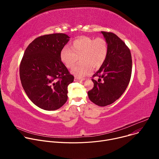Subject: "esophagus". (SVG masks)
I'll use <instances>...</instances> for the list:
<instances>
[{"mask_svg": "<svg viewBox=\"0 0 159 159\" xmlns=\"http://www.w3.org/2000/svg\"><path fill=\"white\" fill-rule=\"evenodd\" d=\"M85 79H81V78H78V77H75L74 80L75 82H82L84 81Z\"/></svg>", "mask_w": 159, "mask_h": 159, "instance_id": "1", "label": "esophagus"}]
</instances>
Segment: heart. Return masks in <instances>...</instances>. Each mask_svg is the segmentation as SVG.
Listing matches in <instances>:
<instances>
[{
    "mask_svg": "<svg viewBox=\"0 0 159 159\" xmlns=\"http://www.w3.org/2000/svg\"><path fill=\"white\" fill-rule=\"evenodd\" d=\"M107 53L108 44L104 38L82 36L71 43L70 49L65 47L61 50L60 59L67 68L72 69L79 57L80 62L72 70V74L81 78L91 74L93 68H100L104 63Z\"/></svg>",
    "mask_w": 159,
    "mask_h": 159,
    "instance_id": "obj_1",
    "label": "heart"
}]
</instances>
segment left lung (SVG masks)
I'll return each instance as SVG.
<instances>
[{
	"label": "left lung",
	"instance_id": "8db88e82",
	"mask_svg": "<svg viewBox=\"0 0 159 159\" xmlns=\"http://www.w3.org/2000/svg\"><path fill=\"white\" fill-rule=\"evenodd\" d=\"M108 44L107 58L93 77L94 87L88 92L89 99L99 106L109 105L118 99L130 80L132 60L125 43L115 34L101 31ZM102 81H101V80Z\"/></svg>",
	"mask_w": 159,
	"mask_h": 159
}]
</instances>
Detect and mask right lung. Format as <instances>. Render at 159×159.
I'll return each instance as SVG.
<instances>
[{
    "label": "right lung",
    "instance_id": "1",
    "mask_svg": "<svg viewBox=\"0 0 159 159\" xmlns=\"http://www.w3.org/2000/svg\"><path fill=\"white\" fill-rule=\"evenodd\" d=\"M70 37L63 33L39 36L26 49L19 68L20 82L29 99L47 111L61 107L67 101L71 75L60 59Z\"/></svg>",
    "mask_w": 159,
    "mask_h": 159
}]
</instances>
